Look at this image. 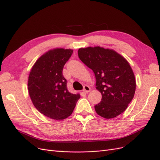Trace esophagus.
Returning <instances> with one entry per match:
<instances>
[{
    "mask_svg": "<svg viewBox=\"0 0 160 160\" xmlns=\"http://www.w3.org/2000/svg\"><path fill=\"white\" fill-rule=\"evenodd\" d=\"M83 91L85 92V93H88V92L91 91V88L88 85H85L83 88Z\"/></svg>",
    "mask_w": 160,
    "mask_h": 160,
    "instance_id": "obj_1",
    "label": "esophagus"
}]
</instances>
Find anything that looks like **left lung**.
Returning <instances> with one entry per match:
<instances>
[{"label":"left lung","mask_w":160,"mask_h":160,"mask_svg":"<svg viewBox=\"0 0 160 160\" xmlns=\"http://www.w3.org/2000/svg\"><path fill=\"white\" fill-rule=\"evenodd\" d=\"M81 61L93 71L96 89L102 95L95 105L96 113L105 119L117 117L127 109L135 91V79L128 61L113 49L101 47L80 48Z\"/></svg>","instance_id":"obj_1"}]
</instances>
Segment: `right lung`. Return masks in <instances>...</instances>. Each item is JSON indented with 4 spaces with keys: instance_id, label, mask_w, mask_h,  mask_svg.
<instances>
[{
    "instance_id": "right-lung-1",
    "label": "right lung",
    "mask_w": 160,
    "mask_h": 160,
    "mask_svg": "<svg viewBox=\"0 0 160 160\" xmlns=\"http://www.w3.org/2000/svg\"><path fill=\"white\" fill-rule=\"evenodd\" d=\"M72 49L57 48L41 56L32 66L28 79L32 102L40 113L55 120L71 115L80 98L67 88L62 69L72 54Z\"/></svg>"
}]
</instances>
